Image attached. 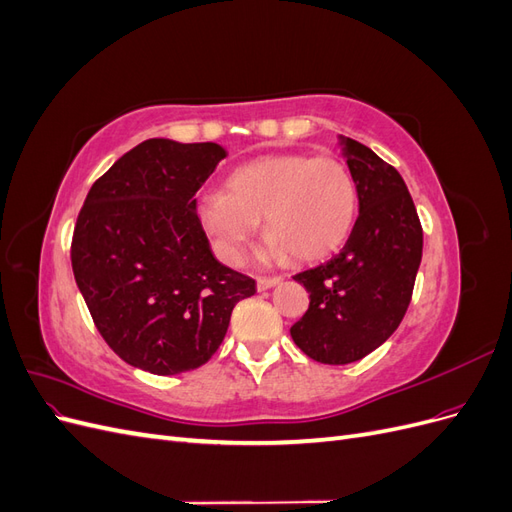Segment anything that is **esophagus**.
<instances>
[{
    "label": "esophagus",
    "instance_id": "esophagus-1",
    "mask_svg": "<svg viewBox=\"0 0 512 512\" xmlns=\"http://www.w3.org/2000/svg\"><path fill=\"white\" fill-rule=\"evenodd\" d=\"M280 282H282V277L262 275V277H258V280H256V286H258V290H269V288H273L275 284H280Z\"/></svg>",
    "mask_w": 512,
    "mask_h": 512
}]
</instances>
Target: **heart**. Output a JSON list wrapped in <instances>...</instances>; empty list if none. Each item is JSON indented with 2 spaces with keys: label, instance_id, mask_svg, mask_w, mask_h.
<instances>
[{
  "label": "heart",
  "instance_id": "b5f03b06",
  "mask_svg": "<svg viewBox=\"0 0 512 512\" xmlns=\"http://www.w3.org/2000/svg\"><path fill=\"white\" fill-rule=\"evenodd\" d=\"M356 203V185L344 162L280 153L232 170L226 192L200 194L196 213L215 254L237 265L260 218L269 232L265 258L290 252L297 260H316L331 254L348 237Z\"/></svg>",
  "mask_w": 512,
  "mask_h": 512
}]
</instances>
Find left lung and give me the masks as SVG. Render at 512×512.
Here are the masks:
<instances>
[{
  "label": "left lung",
  "mask_w": 512,
  "mask_h": 512,
  "mask_svg": "<svg viewBox=\"0 0 512 512\" xmlns=\"http://www.w3.org/2000/svg\"><path fill=\"white\" fill-rule=\"evenodd\" d=\"M342 145L359 218L342 252L292 277L309 292V307L290 335L324 365L359 361L395 333L423 256V228L404 179L359 141L342 138Z\"/></svg>",
  "instance_id": "left-lung-1"
}]
</instances>
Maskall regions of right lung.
Returning <instances> with one entry per match:
<instances>
[{"instance_id":"add662e5","label":"right lung","mask_w":512,"mask_h":512,"mask_svg":"<svg viewBox=\"0 0 512 512\" xmlns=\"http://www.w3.org/2000/svg\"><path fill=\"white\" fill-rule=\"evenodd\" d=\"M226 158L215 143L149 138L91 185L72 235L76 286L111 350L175 376L224 342L232 307L256 282L215 260L196 192Z\"/></svg>"}]
</instances>
